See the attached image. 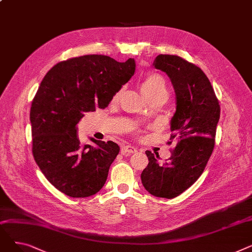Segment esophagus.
<instances>
[{
  "label": "esophagus",
  "instance_id": "1",
  "mask_svg": "<svg viewBox=\"0 0 252 252\" xmlns=\"http://www.w3.org/2000/svg\"><path fill=\"white\" fill-rule=\"evenodd\" d=\"M121 151L124 155H130L137 152V148H135L134 146H130V145H126V146L122 147Z\"/></svg>",
  "mask_w": 252,
  "mask_h": 252
}]
</instances>
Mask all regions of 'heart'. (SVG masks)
Segmentation results:
<instances>
[{
  "label": "heart",
  "instance_id": "1",
  "mask_svg": "<svg viewBox=\"0 0 252 252\" xmlns=\"http://www.w3.org/2000/svg\"><path fill=\"white\" fill-rule=\"evenodd\" d=\"M141 90L144 93V95L146 96L149 100L160 94H164V93L167 94L166 84H165L164 78L157 73H151L145 77L141 84ZM122 93H123L122 90H119L116 93L112 98V103L118 102L119 98L122 96Z\"/></svg>",
  "mask_w": 252,
  "mask_h": 252
}]
</instances>
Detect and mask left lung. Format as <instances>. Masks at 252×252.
<instances>
[{
  "mask_svg": "<svg viewBox=\"0 0 252 252\" xmlns=\"http://www.w3.org/2000/svg\"><path fill=\"white\" fill-rule=\"evenodd\" d=\"M154 67L165 72L176 93V112L170 121L171 156L160 163L158 153L146 151L149 159L141 174L143 186L156 197L171 199L198 180L215 148L220 121L219 100L205 73L176 55H158Z\"/></svg>",
  "mask_w": 252,
  "mask_h": 252,
  "instance_id": "8db88e82",
  "label": "left lung"
}]
</instances>
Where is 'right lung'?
<instances>
[{"instance_id": "right-lung-1", "label": "right lung", "mask_w": 252, "mask_h": 252, "mask_svg": "<svg viewBox=\"0 0 252 252\" xmlns=\"http://www.w3.org/2000/svg\"><path fill=\"white\" fill-rule=\"evenodd\" d=\"M133 58L117 62L105 55H85L61 61L47 72L31 108L32 155L47 180L69 197L99 192L119 152L112 142L91 138L83 145L76 125L85 112L107 107L134 75Z\"/></svg>"}]
</instances>
